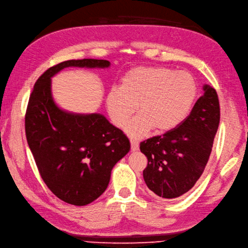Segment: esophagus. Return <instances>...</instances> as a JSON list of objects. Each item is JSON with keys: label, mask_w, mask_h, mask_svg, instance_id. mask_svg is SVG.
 <instances>
[{"label": "esophagus", "mask_w": 248, "mask_h": 248, "mask_svg": "<svg viewBox=\"0 0 248 248\" xmlns=\"http://www.w3.org/2000/svg\"><path fill=\"white\" fill-rule=\"evenodd\" d=\"M130 144H131V151H133V152H136V151L139 150V143H138V141L131 139L130 140Z\"/></svg>", "instance_id": "34e87169"}]
</instances>
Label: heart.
Segmentation results:
<instances>
[{
    "label": "heart",
    "mask_w": 248,
    "mask_h": 248,
    "mask_svg": "<svg viewBox=\"0 0 248 248\" xmlns=\"http://www.w3.org/2000/svg\"><path fill=\"white\" fill-rule=\"evenodd\" d=\"M197 95V85L188 72L163 67H139L128 71L120 88H111L106 108L111 122L123 127L134 112L140 114L125 125L126 134L140 138L152 128L167 133L188 117Z\"/></svg>",
    "instance_id": "b5f03b06"
}]
</instances>
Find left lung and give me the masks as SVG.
I'll return each instance as SVG.
<instances>
[{
    "label": "left lung",
    "instance_id": "8db88e82",
    "mask_svg": "<svg viewBox=\"0 0 248 248\" xmlns=\"http://www.w3.org/2000/svg\"><path fill=\"white\" fill-rule=\"evenodd\" d=\"M203 94L177 127L140 143L147 158L143 170L146 186L162 199H176L193 188L212 151L219 124L216 89L203 86Z\"/></svg>",
    "mask_w": 248,
    "mask_h": 248
}]
</instances>
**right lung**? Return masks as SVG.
<instances>
[{
  "mask_svg": "<svg viewBox=\"0 0 248 248\" xmlns=\"http://www.w3.org/2000/svg\"><path fill=\"white\" fill-rule=\"evenodd\" d=\"M109 65L103 59H73L51 67L37 79L26 109V139L41 177L58 199L74 206L88 205L105 192L112 168L129 152L130 142L103 114L60 109L51 78L68 67Z\"/></svg>",
  "mask_w": 248,
  "mask_h": 248,
  "instance_id": "1",
  "label": "right lung"
}]
</instances>
